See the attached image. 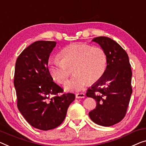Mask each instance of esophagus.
Wrapping results in <instances>:
<instances>
[{
  "label": "esophagus",
  "instance_id": "34e87169",
  "mask_svg": "<svg viewBox=\"0 0 146 146\" xmlns=\"http://www.w3.org/2000/svg\"><path fill=\"white\" fill-rule=\"evenodd\" d=\"M76 98H84L85 97V94L84 93H77L75 95Z\"/></svg>",
  "mask_w": 146,
  "mask_h": 146
}]
</instances>
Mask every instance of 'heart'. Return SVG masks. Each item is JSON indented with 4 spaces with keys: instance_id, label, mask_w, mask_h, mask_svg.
<instances>
[{
    "instance_id": "heart-1",
    "label": "heart",
    "mask_w": 146,
    "mask_h": 146,
    "mask_svg": "<svg viewBox=\"0 0 146 146\" xmlns=\"http://www.w3.org/2000/svg\"><path fill=\"white\" fill-rule=\"evenodd\" d=\"M60 59L50 60L48 69L58 83H64L73 69L75 76L65 83L68 91H80L89 82L101 79L107 67L108 58L103 48L77 43L67 46L59 53Z\"/></svg>"
}]
</instances>
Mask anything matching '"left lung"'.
<instances>
[{"mask_svg":"<svg viewBox=\"0 0 146 146\" xmlns=\"http://www.w3.org/2000/svg\"><path fill=\"white\" fill-rule=\"evenodd\" d=\"M92 41L106 52L108 64L103 77L87 90L86 96L97 102L88 115L98 125L110 127L121 121L127 113L132 92L131 67L127 53L115 40L98 36Z\"/></svg>","mask_w":146,"mask_h":146,"instance_id":"1","label":"left lung"}]
</instances>
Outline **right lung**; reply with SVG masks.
Returning a JSON list of instances; mask_svg holds the SVG:
<instances>
[{
	"instance_id": "1",
	"label": "right lung",
	"mask_w": 146,
	"mask_h": 146,
	"mask_svg": "<svg viewBox=\"0 0 146 146\" xmlns=\"http://www.w3.org/2000/svg\"><path fill=\"white\" fill-rule=\"evenodd\" d=\"M56 45L55 41H36L19 54L15 67L17 108L28 123L42 130L60 126L75 99L73 93L60 95L64 90L53 81L48 69Z\"/></svg>"
}]
</instances>
